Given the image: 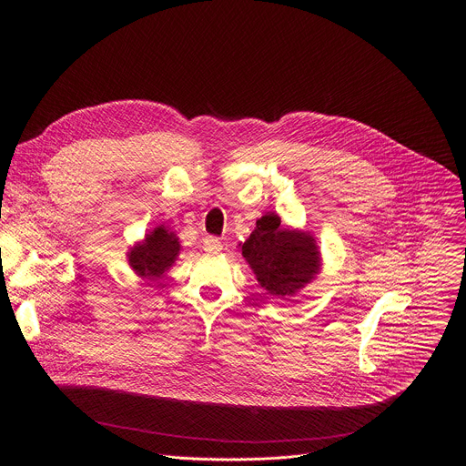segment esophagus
Here are the masks:
<instances>
[{
  "label": "esophagus",
  "instance_id": "1",
  "mask_svg": "<svg viewBox=\"0 0 466 466\" xmlns=\"http://www.w3.org/2000/svg\"><path fill=\"white\" fill-rule=\"evenodd\" d=\"M203 248L207 252H219V250H223V243H221V239H218L214 236H208V238L203 239Z\"/></svg>",
  "mask_w": 466,
  "mask_h": 466
}]
</instances>
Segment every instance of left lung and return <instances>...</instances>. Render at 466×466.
Returning a JSON list of instances; mask_svg holds the SVG:
<instances>
[{
  "label": "left lung",
  "mask_w": 466,
  "mask_h": 466,
  "mask_svg": "<svg viewBox=\"0 0 466 466\" xmlns=\"http://www.w3.org/2000/svg\"><path fill=\"white\" fill-rule=\"evenodd\" d=\"M241 254L259 286L277 297L302 289L319 273L320 265L315 239L306 232L282 228L277 214L256 221L254 232L241 243Z\"/></svg>",
  "instance_id": "left-lung-1"
}]
</instances>
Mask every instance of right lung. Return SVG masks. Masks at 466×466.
<instances>
[{"label":"right lung","instance_id":"right-lung-1","mask_svg":"<svg viewBox=\"0 0 466 466\" xmlns=\"http://www.w3.org/2000/svg\"><path fill=\"white\" fill-rule=\"evenodd\" d=\"M180 250L178 238L166 227L155 228L146 236L142 245H137L128 252V263L140 277L155 280L171 268Z\"/></svg>","mask_w":466,"mask_h":466}]
</instances>
